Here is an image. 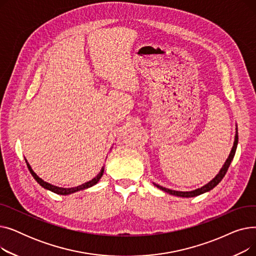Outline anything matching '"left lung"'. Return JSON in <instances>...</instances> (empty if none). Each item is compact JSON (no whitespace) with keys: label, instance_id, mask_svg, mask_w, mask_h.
<instances>
[{"label":"left lung","instance_id":"obj_1","mask_svg":"<svg viewBox=\"0 0 256 256\" xmlns=\"http://www.w3.org/2000/svg\"><path fill=\"white\" fill-rule=\"evenodd\" d=\"M238 128H236V136H234V146L232 148V152L230 154V156H228V158H226L225 163L223 164L222 168L220 169L219 173L217 174L216 176H214L210 182H208L206 184L202 186L201 188H198V189L196 190H193V191H186V192H182V191H176V190H171V189H167V188L165 186H160L156 182H154V184L160 190H162L170 195H174V196H178V197H186V198H189V197H195V196H198V195H201L204 193H206L210 190H212L214 186H216L221 180L222 178L225 176V174L228 170V167L230 166V163L232 160H234V154H236V146H238Z\"/></svg>","mask_w":256,"mask_h":256}]
</instances>
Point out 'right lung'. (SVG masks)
I'll list each match as a JSON object with an SVG mask.
<instances>
[{
	"label": "right lung",
	"mask_w": 256,
	"mask_h": 256,
	"mask_svg": "<svg viewBox=\"0 0 256 256\" xmlns=\"http://www.w3.org/2000/svg\"><path fill=\"white\" fill-rule=\"evenodd\" d=\"M24 160H26V166H28V169H29V171L31 172V174H32V176L34 178V180H35L40 186H42V188H44L46 190H48V191H50V192H54V193L59 194V195H70V194H72V193H74V192L82 191V190L88 189V188H90V186H93L94 184H96L100 182V180L102 178V174H104V166H102V169H100V173L98 174V176H96V178H92L91 180H89V182H85V184H80V186H74V188H61V186H54V184H50V182H44L42 178H40L37 176V174L33 171L32 167L30 166V164L28 163V160H26V158H24Z\"/></svg>",
	"instance_id": "add662e5"
}]
</instances>
